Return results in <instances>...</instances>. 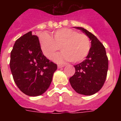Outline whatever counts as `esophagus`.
<instances>
[{"mask_svg":"<svg viewBox=\"0 0 121 121\" xmlns=\"http://www.w3.org/2000/svg\"><path fill=\"white\" fill-rule=\"evenodd\" d=\"M64 65H57V67H58V68H62V67H64Z\"/></svg>","mask_w":121,"mask_h":121,"instance_id":"obj_1","label":"esophagus"}]
</instances>
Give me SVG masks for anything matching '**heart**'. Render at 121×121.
<instances>
[{"label":"heart","instance_id":"b5f03b06","mask_svg":"<svg viewBox=\"0 0 121 121\" xmlns=\"http://www.w3.org/2000/svg\"><path fill=\"white\" fill-rule=\"evenodd\" d=\"M39 43L43 55L49 59L54 57L60 47L62 52L54 58L58 63L67 60L79 62L88 56L91 48L88 36L68 28L56 31L53 38L47 33H41L39 35Z\"/></svg>","mask_w":121,"mask_h":121}]
</instances>
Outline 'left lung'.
Segmentation results:
<instances>
[{
  "instance_id": "left-lung-1",
  "label": "left lung",
  "mask_w": 121,
  "mask_h": 121,
  "mask_svg": "<svg viewBox=\"0 0 121 121\" xmlns=\"http://www.w3.org/2000/svg\"><path fill=\"white\" fill-rule=\"evenodd\" d=\"M91 40L90 51L82 62L74 65L75 73L70 78L72 88L78 93L90 96L99 91L107 75L108 60L104 46L92 33L82 27H75Z\"/></svg>"
}]
</instances>
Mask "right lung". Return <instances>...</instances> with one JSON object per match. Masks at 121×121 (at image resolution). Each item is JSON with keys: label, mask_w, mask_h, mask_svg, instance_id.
I'll list each match as a JSON object with an SVG mask.
<instances>
[{"label": "right lung", "mask_w": 121, "mask_h": 121, "mask_svg": "<svg viewBox=\"0 0 121 121\" xmlns=\"http://www.w3.org/2000/svg\"><path fill=\"white\" fill-rule=\"evenodd\" d=\"M9 66L17 87L30 96L45 92L57 68L56 64L43 55L39 37L31 31L16 41L11 52Z\"/></svg>", "instance_id": "1"}]
</instances>
